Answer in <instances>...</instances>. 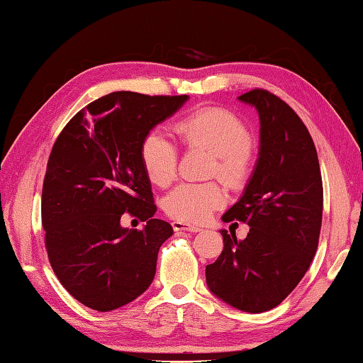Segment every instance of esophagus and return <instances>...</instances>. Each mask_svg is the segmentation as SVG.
<instances>
[{"label": "esophagus", "mask_w": 363, "mask_h": 363, "mask_svg": "<svg viewBox=\"0 0 363 363\" xmlns=\"http://www.w3.org/2000/svg\"><path fill=\"white\" fill-rule=\"evenodd\" d=\"M172 228H174V231H186V233H199V231H201V229L199 228V226H192V225H188V223H183V222H179V220H177V222H172Z\"/></svg>", "instance_id": "esophagus-1"}]
</instances>
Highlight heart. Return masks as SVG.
<instances>
[{
    "instance_id": "heart-1",
    "label": "heart",
    "mask_w": 363,
    "mask_h": 363,
    "mask_svg": "<svg viewBox=\"0 0 363 363\" xmlns=\"http://www.w3.org/2000/svg\"><path fill=\"white\" fill-rule=\"evenodd\" d=\"M175 132L188 147H201L214 154L211 172L229 186L240 188L252 172V134L243 118L225 108H203L182 118ZM141 162L155 186L174 182L179 166V149L174 141L152 130L141 145ZM226 203L217 183H182L164 199L167 216L186 223H200Z\"/></svg>"
}]
</instances>
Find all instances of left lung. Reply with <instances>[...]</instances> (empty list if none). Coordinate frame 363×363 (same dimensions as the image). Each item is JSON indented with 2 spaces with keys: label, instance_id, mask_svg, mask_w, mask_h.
<instances>
[{
  "label": "left lung",
  "instance_id": "1",
  "mask_svg": "<svg viewBox=\"0 0 363 363\" xmlns=\"http://www.w3.org/2000/svg\"><path fill=\"white\" fill-rule=\"evenodd\" d=\"M260 118L259 158L223 222L248 223L245 240L222 229L223 251L206 267L211 293L245 313L276 308L293 293L319 245L323 186L314 141L289 106L264 89L238 96Z\"/></svg>",
  "mask_w": 363,
  "mask_h": 363
}]
</instances>
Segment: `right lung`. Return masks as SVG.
Returning a JSON list of instances; mask_svg holds the SVG:
<instances>
[{
  "mask_svg": "<svg viewBox=\"0 0 363 363\" xmlns=\"http://www.w3.org/2000/svg\"><path fill=\"white\" fill-rule=\"evenodd\" d=\"M188 95L112 92L74 115L49 155L41 196L48 257L67 293L95 311H112L152 284L172 226L154 218L141 145ZM125 211L147 225L121 226Z\"/></svg>",
  "mask_w": 363,
  "mask_h": 363,
  "instance_id": "obj_1",
  "label": "right lung"
}]
</instances>
